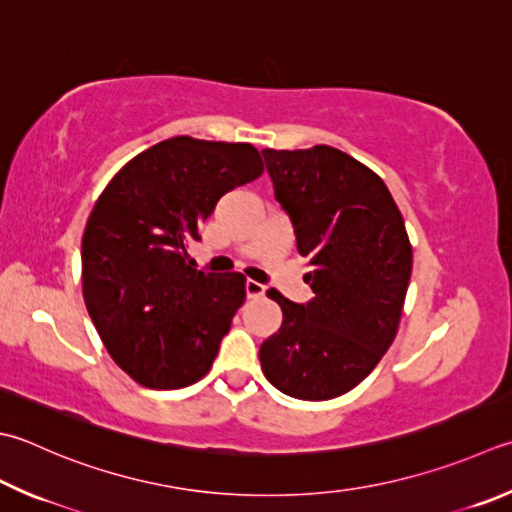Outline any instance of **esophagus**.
Returning a JSON list of instances; mask_svg holds the SVG:
<instances>
[{"mask_svg":"<svg viewBox=\"0 0 512 512\" xmlns=\"http://www.w3.org/2000/svg\"><path fill=\"white\" fill-rule=\"evenodd\" d=\"M245 289H247L249 298H260V296H265V292H267V287L263 283H258V281H247Z\"/></svg>","mask_w":512,"mask_h":512,"instance_id":"34e87169","label":"esophagus"}]
</instances>
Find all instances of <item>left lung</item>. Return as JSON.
<instances>
[{
	"label": "left lung",
	"mask_w": 512,
	"mask_h": 512,
	"mask_svg": "<svg viewBox=\"0 0 512 512\" xmlns=\"http://www.w3.org/2000/svg\"><path fill=\"white\" fill-rule=\"evenodd\" d=\"M263 156L298 254L312 265L314 298L296 305L269 289L283 323L260 345V368L289 397H341L397 336L412 272L406 223L385 182L339 149L316 144Z\"/></svg>",
	"instance_id": "8db88e82"
}]
</instances>
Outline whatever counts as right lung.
<instances>
[{
    "label": "right lung",
    "instance_id": "1",
    "mask_svg": "<svg viewBox=\"0 0 512 512\" xmlns=\"http://www.w3.org/2000/svg\"><path fill=\"white\" fill-rule=\"evenodd\" d=\"M263 171L252 144L176 136L131 158L95 202L84 303L106 352L144 388H185L214 365L247 278L196 272L187 249L220 196Z\"/></svg>",
    "mask_w": 512,
    "mask_h": 512
}]
</instances>
